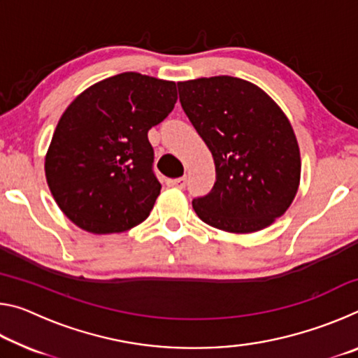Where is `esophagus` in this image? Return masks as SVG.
Masks as SVG:
<instances>
[{"mask_svg": "<svg viewBox=\"0 0 358 358\" xmlns=\"http://www.w3.org/2000/svg\"><path fill=\"white\" fill-rule=\"evenodd\" d=\"M167 185H169V186H173V187H180V189H183V187L186 186V178L181 177V178L167 180Z\"/></svg>", "mask_w": 358, "mask_h": 358, "instance_id": "1", "label": "esophagus"}]
</instances>
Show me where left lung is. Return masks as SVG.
Returning a JSON list of instances; mask_svg holds the SVG:
<instances>
[{
  "label": "left lung",
  "mask_w": 358,
  "mask_h": 358,
  "mask_svg": "<svg viewBox=\"0 0 358 358\" xmlns=\"http://www.w3.org/2000/svg\"><path fill=\"white\" fill-rule=\"evenodd\" d=\"M180 102L216 169L192 208L208 226L251 234L286 213L300 185V148L286 113L262 88L217 76L178 82Z\"/></svg>",
  "instance_id": "left-lung-1"
}]
</instances>
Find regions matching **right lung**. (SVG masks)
Instances as JSON below:
<instances>
[{
    "label": "right lung",
    "instance_id": "obj_1",
    "mask_svg": "<svg viewBox=\"0 0 358 358\" xmlns=\"http://www.w3.org/2000/svg\"><path fill=\"white\" fill-rule=\"evenodd\" d=\"M175 82L138 72L85 90L59 118L45 155L59 210L90 234H120L147 220L161 183L148 131L177 102Z\"/></svg>",
    "mask_w": 358,
    "mask_h": 358
}]
</instances>
